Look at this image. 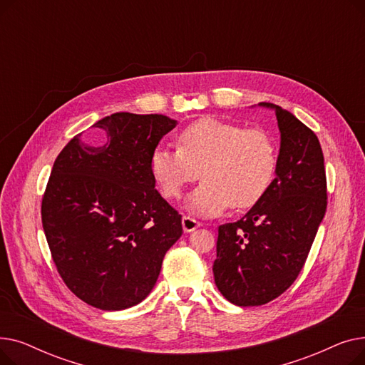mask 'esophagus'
I'll use <instances>...</instances> for the list:
<instances>
[{"mask_svg": "<svg viewBox=\"0 0 365 365\" xmlns=\"http://www.w3.org/2000/svg\"><path fill=\"white\" fill-rule=\"evenodd\" d=\"M182 226H183V231H185V232H192V231H195L197 227L201 226V223L197 222V220L192 219V217L183 216V219H182Z\"/></svg>", "mask_w": 365, "mask_h": 365, "instance_id": "obj_1", "label": "esophagus"}]
</instances>
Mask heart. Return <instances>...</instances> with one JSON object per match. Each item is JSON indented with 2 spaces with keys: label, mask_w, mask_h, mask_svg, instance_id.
I'll list each match as a JSON object with an SVG mask.
<instances>
[{
  "label": "heart",
  "mask_w": 365,
  "mask_h": 365,
  "mask_svg": "<svg viewBox=\"0 0 365 365\" xmlns=\"http://www.w3.org/2000/svg\"><path fill=\"white\" fill-rule=\"evenodd\" d=\"M150 175L165 198H179L183 187L200 176L189 194L192 213L213 216L255 205L269 189L277 170V146L264 130L215 118L185 127L178 148L158 145L150 153Z\"/></svg>",
  "instance_id": "obj_1"
}]
</instances>
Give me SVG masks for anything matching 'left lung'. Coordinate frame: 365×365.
Segmentation results:
<instances>
[{
    "instance_id": "1",
    "label": "left lung",
    "mask_w": 365,
    "mask_h": 365,
    "mask_svg": "<svg viewBox=\"0 0 365 365\" xmlns=\"http://www.w3.org/2000/svg\"><path fill=\"white\" fill-rule=\"evenodd\" d=\"M275 179L235 223L219 226L213 264L219 292L234 304L259 306L294 282L327 208L324 155L315 133L278 105Z\"/></svg>"
}]
</instances>
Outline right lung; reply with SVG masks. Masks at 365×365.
Segmentation results:
<instances>
[{"label": "right lung", "mask_w": 365, "mask_h": 365, "mask_svg": "<svg viewBox=\"0 0 365 365\" xmlns=\"http://www.w3.org/2000/svg\"><path fill=\"white\" fill-rule=\"evenodd\" d=\"M178 125L161 113L117 112L57 155L41 205L44 234L68 289L103 311L140 303L155 285L182 216L155 189L150 153Z\"/></svg>", "instance_id": "1"}]
</instances>
